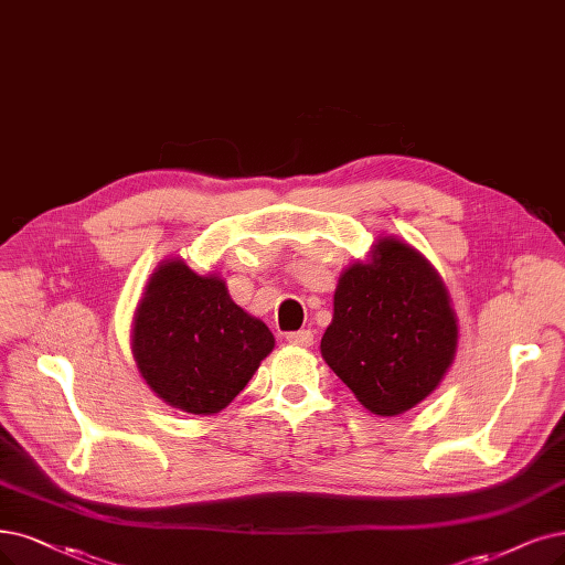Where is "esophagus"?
<instances>
[{"label": "esophagus", "instance_id": "esophagus-1", "mask_svg": "<svg viewBox=\"0 0 565 565\" xmlns=\"http://www.w3.org/2000/svg\"><path fill=\"white\" fill-rule=\"evenodd\" d=\"M286 342L296 344V347H311L315 344V332L311 330H296V332H286Z\"/></svg>", "mask_w": 565, "mask_h": 565}]
</instances>
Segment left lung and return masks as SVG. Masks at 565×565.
<instances>
[{"mask_svg": "<svg viewBox=\"0 0 565 565\" xmlns=\"http://www.w3.org/2000/svg\"><path fill=\"white\" fill-rule=\"evenodd\" d=\"M456 332L433 267L412 246L386 237L372 263L342 275L321 353L370 412L393 416L440 384L454 361Z\"/></svg>", "mask_w": 565, "mask_h": 565, "instance_id": "1", "label": "left lung"}]
</instances>
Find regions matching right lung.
Masks as SVG:
<instances>
[{
    "instance_id": "add662e5",
    "label": "right lung",
    "mask_w": 565,
    "mask_h": 565,
    "mask_svg": "<svg viewBox=\"0 0 565 565\" xmlns=\"http://www.w3.org/2000/svg\"><path fill=\"white\" fill-rule=\"evenodd\" d=\"M275 347L267 326L230 300L218 277L181 260L158 267L137 309V367L164 403L191 414L221 412Z\"/></svg>"
}]
</instances>
